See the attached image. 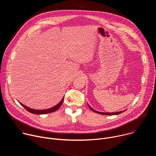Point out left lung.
<instances>
[{"mask_svg":"<svg viewBox=\"0 0 156 156\" xmlns=\"http://www.w3.org/2000/svg\"><path fill=\"white\" fill-rule=\"evenodd\" d=\"M89 107H90V108L93 110L94 111V112H96L97 114H102V115H118V114H120L122 112H123L124 111H121V112H114V113H105V112H98V111H96L94 110L93 108H92L90 105H89Z\"/></svg>","mask_w":156,"mask_h":156,"instance_id":"1","label":"left lung"}]
</instances>
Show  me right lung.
Wrapping results in <instances>:
<instances>
[{
  "mask_svg": "<svg viewBox=\"0 0 156 156\" xmlns=\"http://www.w3.org/2000/svg\"><path fill=\"white\" fill-rule=\"evenodd\" d=\"M63 98L61 100V101L55 106L53 107L52 108H48V109H46V110H35V109H33V108H30L24 105H23L22 104H21L20 102V104L23 106L27 111H28L29 112L31 113V114H49V113H51L53 112H55L57 110H58L60 106L62 105V103H63Z\"/></svg>",
  "mask_w": 156,
  "mask_h": 156,
  "instance_id": "1",
  "label": "right lung"
}]
</instances>
